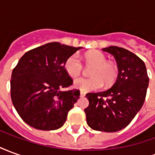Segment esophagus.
Segmentation results:
<instances>
[{"label":"esophagus","mask_w":155,"mask_h":155,"mask_svg":"<svg viewBox=\"0 0 155 155\" xmlns=\"http://www.w3.org/2000/svg\"><path fill=\"white\" fill-rule=\"evenodd\" d=\"M84 95H85V93H84V91H81V92H80V96H81V97H84Z\"/></svg>","instance_id":"esophagus-1"}]
</instances>
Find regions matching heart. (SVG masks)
<instances>
[{
  "label": "heart",
  "instance_id": "1",
  "mask_svg": "<svg viewBox=\"0 0 155 155\" xmlns=\"http://www.w3.org/2000/svg\"><path fill=\"white\" fill-rule=\"evenodd\" d=\"M85 62L93 65L90 71L91 77H80L74 81V87L81 91H96L103 86L114 83L118 75V68L114 63L108 62L107 58L102 52L98 51H90L84 55ZM65 72L71 77H75L83 71V64L77 54H74L64 61Z\"/></svg>",
  "mask_w": 155,
  "mask_h": 155
}]
</instances>
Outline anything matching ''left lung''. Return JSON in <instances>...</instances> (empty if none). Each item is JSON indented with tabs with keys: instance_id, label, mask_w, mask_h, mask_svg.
<instances>
[{
	"instance_id": "left-lung-1",
	"label": "left lung",
	"mask_w": 155,
	"mask_h": 155,
	"mask_svg": "<svg viewBox=\"0 0 155 155\" xmlns=\"http://www.w3.org/2000/svg\"><path fill=\"white\" fill-rule=\"evenodd\" d=\"M102 51L114 55L118 78L107 91L86 94L90 104L84 113L91 129L115 132L125 128L143 106L149 76L143 61L126 49L112 45Z\"/></svg>"
}]
</instances>
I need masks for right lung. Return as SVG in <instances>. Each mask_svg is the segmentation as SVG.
Returning <instances> with one entry per match:
<instances>
[{
    "label": "right lung",
    "mask_w": 155,
    "mask_h": 155,
    "mask_svg": "<svg viewBox=\"0 0 155 155\" xmlns=\"http://www.w3.org/2000/svg\"><path fill=\"white\" fill-rule=\"evenodd\" d=\"M81 47L51 42L27 51L13 69L11 97L25 123L35 129L61 128L80 98L79 90L61 91L73 84L64 61Z\"/></svg>",
    "instance_id": "1"
}]
</instances>
